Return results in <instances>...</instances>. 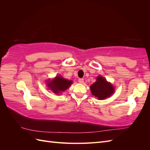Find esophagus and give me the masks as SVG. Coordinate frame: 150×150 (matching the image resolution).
I'll list each match as a JSON object with an SVG mask.
<instances>
[{
    "instance_id": "1",
    "label": "esophagus",
    "mask_w": 150,
    "mask_h": 150,
    "mask_svg": "<svg viewBox=\"0 0 150 150\" xmlns=\"http://www.w3.org/2000/svg\"><path fill=\"white\" fill-rule=\"evenodd\" d=\"M78 81H79V83L83 84V83H84V79H83V78H79V79H78Z\"/></svg>"
}]
</instances>
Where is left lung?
<instances>
[{
	"label": "left lung",
	"mask_w": 150,
	"mask_h": 150,
	"mask_svg": "<svg viewBox=\"0 0 150 150\" xmlns=\"http://www.w3.org/2000/svg\"><path fill=\"white\" fill-rule=\"evenodd\" d=\"M93 95L98 99H104L110 97L114 93V87L103 77L98 76L96 81L90 86Z\"/></svg>",
	"instance_id": "1"
}]
</instances>
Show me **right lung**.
Returning a JSON list of instances; mask_svg holds the SVG:
<instances>
[{"mask_svg":"<svg viewBox=\"0 0 150 150\" xmlns=\"http://www.w3.org/2000/svg\"><path fill=\"white\" fill-rule=\"evenodd\" d=\"M72 81L67 80L61 76H57L52 81H48L47 83L48 88L52 91V92L59 94L64 91L69 87Z\"/></svg>","mask_w":150,"mask_h":150,"instance_id":"right-lung-1","label":"right lung"}]
</instances>
